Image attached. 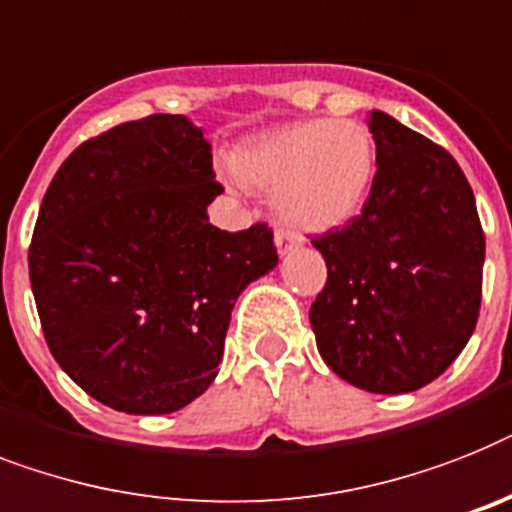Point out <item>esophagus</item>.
<instances>
[{
    "label": "esophagus",
    "mask_w": 512,
    "mask_h": 512,
    "mask_svg": "<svg viewBox=\"0 0 512 512\" xmlns=\"http://www.w3.org/2000/svg\"><path fill=\"white\" fill-rule=\"evenodd\" d=\"M274 246H277V251L285 256V253H290L293 248L301 246V238H298V235L290 230H277L274 232Z\"/></svg>",
    "instance_id": "1"
}]
</instances>
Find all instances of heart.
<instances>
[{"mask_svg":"<svg viewBox=\"0 0 512 512\" xmlns=\"http://www.w3.org/2000/svg\"><path fill=\"white\" fill-rule=\"evenodd\" d=\"M232 164V180L274 196L285 222L322 232L361 211L377 149L363 122L316 117L256 135L235 151Z\"/></svg>","mask_w":512,"mask_h":512,"instance_id":"obj_1","label":"heart"}]
</instances>
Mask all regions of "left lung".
<instances>
[{
  "mask_svg": "<svg viewBox=\"0 0 512 512\" xmlns=\"http://www.w3.org/2000/svg\"><path fill=\"white\" fill-rule=\"evenodd\" d=\"M377 172L361 214L316 235L327 282L311 303L316 348L379 395L434 382L474 335L484 230L450 151L371 112Z\"/></svg>",
  "mask_w": 512,
  "mask_h": 512,
  "instance_id": "1",
  "label": "left lung"
}]
</instances>
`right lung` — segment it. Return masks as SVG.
I'll list each match as a JSON object with an SVG mask.
<instances>
[{"label":"right lung","mask_w":512,"mask_h":512,"mask_svg":"<svg viewBox=\"0 0 512 512\" xmlns=\"http://www.w3.org/2000/svg\"><path fill=\"white\" fill-rule=\"evenodd\" d=\"M211 146L183 114L88 138L46 190L28 248L54 361L114 411L159 416L204 395L232 306L277 264L272 230L227 232Z\"/></svg>","instance_id":"right-lung-1"}]
</instances>
